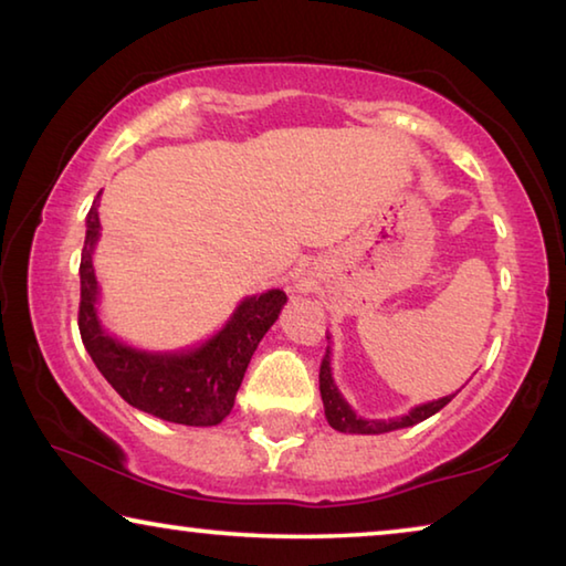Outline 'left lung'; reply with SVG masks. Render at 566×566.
<instances>
[{"label": "left lung", "instance_id": "1", "mask_svg": "<svg viewBox=\"0 0 566 566\" xmlns=\"http://www.w3.org/2000/svg\"><path fill=\"white\" fill-rule=\"evenodd\" d=\"M319 391H322V401H324V415H327L329 424L337 429V432H349V434H381V432H391V429L419 424V421H424L427 417L437 415L439 409L447 407L449 401L454 399V395H449V397H442L437 401H429V405H421V407L411 409L407 417H397V419H389V421L361 419V417L354 415L352 407L339 395L337 385H334L332 369H329V347H327V354H324L322 367H319Z\"/></svg>", "mask_w": 566, "mask_h": 566}]
</instances>
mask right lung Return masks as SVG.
<instances>
[{
  "mask_svg": "<svg viewBox=\"0 0 566 566\" xmlns=\"http://www.w3.org/2000/svg\"><path fill=\"white\" fill-rule=\"evenodd\" d=\"M97 202L99 197L94 199L87 214V237H84L80 264L82 296L76 322H80L84 349L127 405L175 424H219L232 411L249 359L266 329L280 317L286 294L270 290L260 296H249L237 306L227 327L195 352L147 354L124 347L104 334L94 312L97 276H94L92 252L99 239Z\"/></svg>",
  "mask_w": 566,
  "mask_h": 566,
  "instance_id": "right-lung-1",
  "label": "right lung"
}]
</instances>
